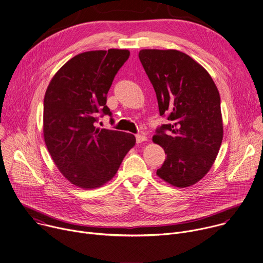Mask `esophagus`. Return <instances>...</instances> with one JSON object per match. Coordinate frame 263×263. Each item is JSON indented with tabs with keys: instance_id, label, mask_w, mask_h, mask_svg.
<instances>
[{
	"instance_id": "obj_1",
	"label": "esophagus",
	"mask_w": 263,
	"mask_h": 263,
	"mask_svg": "<svg viewBox=\"0 0 263 263\" xmlns=\"http://www.w3.org/2000/svg\"><path fill=\"white\" fill-rule=\"evenodd\" d=\"M146 140H147V137L145 135H141V134L136 135V142L137 143H140V142H143V141H146Z\"/></svg>"
}]
</instances>
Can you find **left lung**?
<instances>
[{
	"mask_svg": "<svg viewBox=\"0 0 263 263\" xmlns=\"http://www.w3.org/2000/svg\"><path fill=\"white\" fill-rule=\"evenodd\" d=\"M168 124L153 141L166 154L157 176L179 188L196 184L209 172L223 139L221 100L209 72L176 49H142L138 53Z\"/></svg>",
	"mask_w": 263,
	"mask_h": 263,
	"instance_id": "obj_1",
	"label": "left lung"
}]
</instances>
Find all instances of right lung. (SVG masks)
Listing matches in <instances>:
<instances>
[{
  "instance_id": "add662e5",
  "label": "right lung",
  "mask_w": 263,
  "mask_h": 263,
  "mask_svg": "<svg viewBox=\"0 0 263 263\" xmlns=\"http://www.w3.org/2000/svg\"><path fill=\"white\" fill-rule=\"evenodd\" d=\"M129 55L127 49L114 48L79 53L48 84L44 140L63 176L79 188L93 189L110 181L135 145L133 134L95 126L99 117L111 118L107 93Z\"/></svg>"
}]
</instances>
